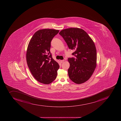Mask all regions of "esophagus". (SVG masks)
Returning a JSON list of instances; mask_svg holds the SVG:
<instances>
[{
  "mask_svg": "<svg viewBox=\"0 0 121 121\" xmlns=\"http://www.w3.org/2000/svg\"><path fill=\"white\" fill-rule=\"evenodd\" d=\"M64 61H65V60H61L60 61H61V63H62L64 62Z\"/></svg>",
  "mask_w": 121,
  "mask_h": 121,
  "instance_id": "obj_1",
  "label": "esophagus"
}]
</instances>
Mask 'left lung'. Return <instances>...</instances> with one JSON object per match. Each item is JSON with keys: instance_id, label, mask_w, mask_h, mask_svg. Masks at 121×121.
Segmentation results:
<instances>
[{"instance_id": "1", "label": "left lung", "mask_w": 121, "mask_h": 121, "mask_svg": "<svg viewBox=\"0 0 121 121\" xmlns=\"http://www.w3.org/2000/svg\"><path fill=\"white\" fill-rule=\"evenodd\" d=\"M59 34L69 48L74 52V58H69V77L77 84H82L90 79L97 66V50L94 43L83 29L71 28L64 29Z\"/></svg>"}]
</instances>
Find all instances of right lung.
<instances>
[{"label":"right lung","mask_w":121,"mask_h":121,"mask_svg":"<svg viewBox=\"0 0 121 121\" xmlns=\"http://www.w3.org/2000/svg\"><path fill=\"white\" fill-rule=\"evenodd\" d=\"M59 30H40L34 34L28 45L26 54L27 63L31 74L42 84H48L57 76L60 66L52 58L50 43Z\"/></svg>","instance_id":"right-lung-1"}]
</instances>
